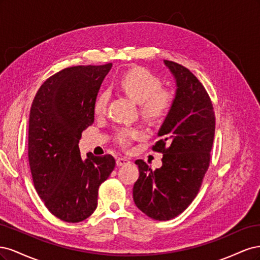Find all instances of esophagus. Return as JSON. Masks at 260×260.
I'll use <instances>...</instances> for the list:
<instances>
[{"label":"esophagus","mask_w":260,"mask_h":260,"mask_svg":"<svg viewBox=\"0 0 260 260\" xmlns=\"http://www.w3.org/2000/svg\"><path fill=\"white\" fill-rule=\"evenodd\" d=\"M116 164L117 166H124V165L130 164V160L128 158H125V157H118Z\"/></svg>","instance_id":"1"}]
</instances>
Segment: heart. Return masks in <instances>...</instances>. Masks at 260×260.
<instances>
[{
	"mask_svg": "<svg viewBox=\"0 0 260 260\" xmlns=\"http://www.w3.org/2000/svg\"><path fill=\"white\" fill-rule=\"evenodd\" d=\"M121 90L140 104V113L149 121H159L174 109L177 101L176 92L169 88H161V80L143 67H135L122 74L118 80ZM111 99L107 90L98 94L94 101V113L104 115ZM143 137L138 128L124 127L117 131L116 140L121 146L127 147L133 140Z\"/></svg>",
	"mask_w": 260,
	"mask_h": 260,
	"instance_id": "obj_1",
	"label": "heart"
}]
</instances>
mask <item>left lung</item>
Masks as SVG:
<instances>
[{
	"label": "left lung",
	"instance_id": "8db88e82",
	"mask_svg": "<svg viewBox=\"0 0 260 260\" xmlns=\"http://www.w3.org/2000/svg\"><path fill=\"white\" fill-rule=\"evenodd\" d=\"M176 78L177 101L152 146L162 153V165L152 170L138 159L140 176L133 186L137 207L154 220H170L183 212L199 194L210 164L216 117L206 89L190 70L164 60Z\"/></svg>",
	"mask_w": 260,
	"mask_h": 260
}]
</instances>
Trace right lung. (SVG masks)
<instances>
[{
	"label": "right lung",
	"mask_w": 260,
	"mask_h": 260,
	"mask_svg": "<svg viewBox=\"0 0 260 260\" xmlns=\"http://www.w3.org/2000/svg\"><path fill=\"white\" fill-rule=\"evenodd\" d=\"M105 65L67 67L44 81L30 109L28 158L35 188L51 214L80 222L98 207L99 187L111 176L115 158L86 154L78 144L94 121V101Z\"/></svg>",
	"instance_id": "1"
}]
</instances>
